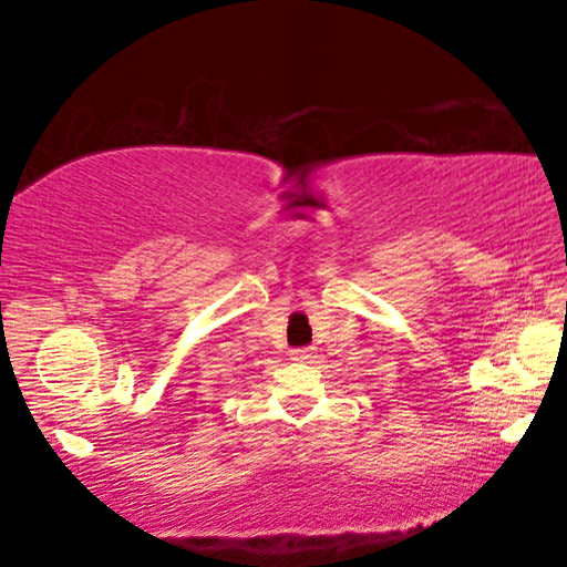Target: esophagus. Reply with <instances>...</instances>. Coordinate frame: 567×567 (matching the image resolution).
<instances>
[{"mask_svg":"<svg viewBox=\"0 0 567 567\" xmlns=\"http://www.w3.org/2000/svg\"><path fill=\"white\" fill-rule=\"evenodd\" d=\"M290 354H292V360H297V362H307L315 354V350L312 348H300V350H292Z\"/></svg>","mask_w":567,"mask_h":567,"instance_id":"34e87169","label":"esophagus"}]
</instances>
